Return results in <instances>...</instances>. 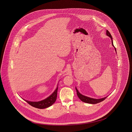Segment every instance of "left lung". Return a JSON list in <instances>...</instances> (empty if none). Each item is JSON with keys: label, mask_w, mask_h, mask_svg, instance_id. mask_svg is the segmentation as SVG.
Masks as SVG:
<instances>
[{"label": "left lung", "mask_w": 132, "mask_h": 132, "mask_svg": "<svg viewBox=\"0 0 132 132\" xmlns=\"http://www.w3.org/2000/svg\"><path fill=\"white\" fill-rule=\"evenodd\" d=\"M106 35L107 36L109 37L110 38H111V42H112V45L114 47V49H115V50L116 51V48H115V47L113 45V40H112V37L110 34V33L109 32V31L108 30H106ZM76 92H77V96H78V97L84 103H88V104H97V103H100L102 101H103L106 98V97L108 96H106L105 97H103V98H98V99H96V98H92V97H88V96H85V95H83L82 94H81L79 91L78 90V89H77L76 87Z\"/></svg>", "instance_id": "8db88e82"}]
</instances>
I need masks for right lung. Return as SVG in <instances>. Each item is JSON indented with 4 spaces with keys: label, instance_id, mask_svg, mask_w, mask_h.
<instances>
[{
    "label": "right lung",
    "instance_id": "obj_1",
    "mask_svg": "<svg viewBox=\"0 0 132 132\" xmlns=\"http://www.w3.org/2000/svg\"><path fill=\"white\" fill-rule=\"evenodd\" d=\"M58 85L57 86L56 89L54 92L49 96L46 98L38 101V102H31L29 101H27L23 99L25 101H26L27 103H28L30 105L35 108L38 109H45L48 107H50L56 101L57 98V90H58Z\"/></svg>",
    "mask_w": 132,
    "mask_h": 132
}]
</instances>
